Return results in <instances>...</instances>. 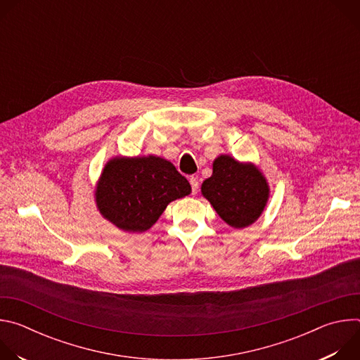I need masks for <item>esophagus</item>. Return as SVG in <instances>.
Segmentation results:
<instances>
[{"mask_svg":"<svg viewBox=\"0 0 360 360\" xmlns=\"http://www.w3.org/2000/svg\"><path fill=\"white\" fill-rule=\"evenodd\" d=\"M189 182H191V186H192V193L196 195V192H198V189H199V181H198V178H196V176H191V178H189Z\"/></svg>","mask_w":360,"mask_h":360,"instance_id":"obj_1","label":"esophagus"}]
</instances>
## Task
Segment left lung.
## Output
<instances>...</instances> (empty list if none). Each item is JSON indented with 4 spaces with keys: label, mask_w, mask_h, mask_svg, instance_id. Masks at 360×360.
Masks as SVG:
<instances>
[{
    "label": "left lung",
    "mask_w": 360,
    "mask_h": 360,
    "mask_svg": "<svg viewBox=\"0 0 360 360\" xmlns=\"http://www.w3.org/2000/svg\"><path fill=\"white\" fill-rule=\"evenodd\" d=\"M212 169V176L202 182V195L229 226L240 229L252 225L269 199L266 178L253 164L229 155H219Z\"/></svg>",
    "instance_id": "8db88e82"
}]
</instances>
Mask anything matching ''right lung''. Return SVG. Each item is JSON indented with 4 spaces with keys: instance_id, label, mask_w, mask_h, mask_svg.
Returning <instances> with one entry per match:
<instances>
[{
    "instance_id": "add662e5",
    "label": "right lung",
    "mask_w": 360,
    "mask_h": 360,
    "mask_svg": "<svg viewBox=\"0 0 360 360\" xmlns=\"http://www.w3.org/2000/svg\"><path fill=\"white\" fill-rule=\"evenodd\" d=\"M191 193L176 168L160 157H115L102 169L95 189L98 211L125 232H145L168 203Z\"/></svg>"
}]
</instances>
